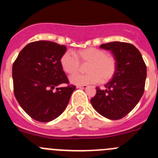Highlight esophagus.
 I'll return each mask as SVG.
<instances>
[{
  "label": "esophagus",
  "instance_id": "obj_1",
  "mask_svg": "<svg viewBox=\"0 0 158 158\" xmlns=\"http://www.w3.org/2000/svg\"><path fill=\"white\" fill-rule=\"evenodd\" d=\"M77 89H87L88 85H77Z\"/></svg>",
  "mask_w": 158,
  "mask_h": 158
}]
</instances>
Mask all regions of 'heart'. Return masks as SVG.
<instances>
[{
    "instance_id": "obj_1",
    "label": "heart",
    "mask_w": 158,
    "mask_h": 158,
    "mask_svg": "<svg viewBox=\"0 0 158 158\" xmlns=\"http://www.w3.org/2000/svg\"><path fill=\"white\" fill-rule=\"evenodd\" d=\"M86 65L85 74H76L69 77L70 83L76 85H87L108 81L113 77L116 70L115 58L103 50L95 47L84 49L75 54L66 51L61 58L62 69L68 74H74L80 69L81 64Z\"/></svg>"
}]
</instances>
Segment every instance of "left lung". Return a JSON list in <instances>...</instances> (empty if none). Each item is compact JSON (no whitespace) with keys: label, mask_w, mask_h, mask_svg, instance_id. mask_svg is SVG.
<instances>
[{"label":"left lung","mask_w":158,"mask_h":158,"mask_svg":"<svg viewBox=\"0 0 158 158\" xmlns=\"http://www.w3.org/2000/svg\"><path fill=\"white\" fill-rule=\"evenodd\" d=\"M100 47L111 51L116 61V70L104 85L105 90L96 88L91 104L102 116L117 120L132 111L143 95L146 66L141 53L131 43L111 42Z\"/></svg>","instance_id":"obj_1"}]
</instances>
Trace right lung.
<instances>
[{
  "label": "right lung",
  "mask_w": 158,
  "mask_h": 158,
  "mask_svg": "<svg viewBox=\"0 0 158 158\" xmlns=\"http://www.w3.org/2000/svg\"><path fill=\"white\" fill-rule=\"evenodd\" d=\"M65 51V46L54 42H33L23 47L12 65L14 94L35 120L48 123L58 118L76 89L74 85L58 87L68 83L61 65Z\"/></svg>",
  "instance_id": "add662e5"
}]
</instances>
